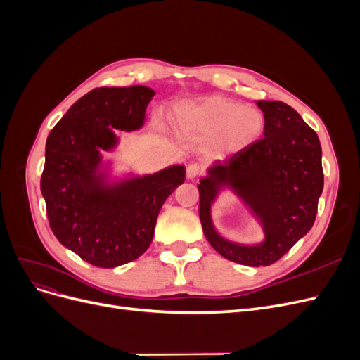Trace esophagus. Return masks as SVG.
I'll return each mask as SVG.
<instances>
[{
	"label": "esophagus",
	"instance_id": "1",
	"mask_svg": "<svg viewBox=\"0 0 360 360\" xmlns=\"http://www.w3.org/2000/svg\"><path fill=\"white\" fill-rule=\"evenodd\" d=\"M200 172L201 171H200L198 165H195V163H191V165L186 168V177L193 180V179H197L200 176Z\"/></svg>",
	"mask_w": 360,
	"mask_h": 360
}]
</instances>
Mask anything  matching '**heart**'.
<instances>
[{
  "label": "heart",
  "mask_w": 360,
  "mask_h": 360,
  "mask_svg": "<svg viewBox=\"0 0 360 360\" xmlns=\"http://www.w3.org/2000/svg\"><path fill=\"white\" fill-rule=\"evenodd\" d=\"M176 132L205 143L207 153L217 158L240 155L263 136L266 118L252 105H240L222 96L183 103L174 115Z\"/></svg>",
  "instance_id": "obj_1"
}]
</instances>
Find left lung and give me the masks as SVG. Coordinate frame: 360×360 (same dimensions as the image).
Here are the masks:
<instances>
[{"label":"left lung","mask_w":360,"mask_h":360,"mask_svg":"<svg viewBox=\"0 0 360 360\" xmlns=\"http://www.w3.org/2000/svg\"><path fill=\"white\" fill-rule=\"evenodd\" d=\"M257 106L266 118L264 136L243 153L214 162L198 184L205 238L224 258L249 267L274 264L311 230L324 184L317 134L284 102L257 101ZM224 188L257 217L263 243L236 244L215 231L211 205Z\"/></svg>","instance_id":"obj_1"}]
</instances>
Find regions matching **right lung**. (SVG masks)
<instances>
[{"instance_id": "1", "label": "right lung", "mask_w": 360, "mask_h": 360, "mask_svg": "<svg viewBox=\"0 0 360 360\" xmlns=\"http://www.w3.org/2000/svg\"><path fill=\"white\" fill-rule=\"evenodd\" d=\"M155 91L144 85L102 86L75 102L46 139L40 189L52 233L86 263L112 269L136 259L153 240L163 202L184 181V167L111 180L101 151L117 130L144 126Z\"/></svg>"}]
</instances>
